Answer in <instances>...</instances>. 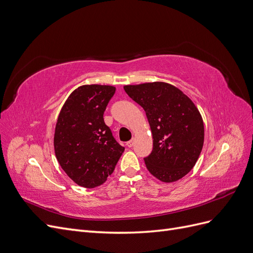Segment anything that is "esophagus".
<instances>
[{
  "mask_svg": "<svg viewBox=\"0 0 253 253\" xmlns=\"http://www.w3.org/2000/svg\"><path fill=\"white\" fill-rule=\"evenodd\" d=\"M134 143H135V139H132V140H129V141L126 142V145H127L128 148H132L133 145H134Z\"/></svg>",
  "mask_w": 253,
  "mask_h": 253,
  "instance_id": "34e87169",
  "label": "esophagus"
}]
</instances>
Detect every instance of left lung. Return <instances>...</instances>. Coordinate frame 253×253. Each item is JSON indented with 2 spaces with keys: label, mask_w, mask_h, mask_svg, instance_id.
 <instances>
[{
  "label": "left lung",
  "mask_w": 253,
  "mask_h": 253,
  "mask_svg": "<svg viewBox=\"0 0 253 253\" xmlns=\"http://www.w3.org/2000/svg\"><path fill=\"white\" fill-rule=\"evenodd\" d=\"M141 105L153 135V150L144 157L149 172L164 182L182 178L195 166L204 145V122L195 104L169 83L126 85Z\"/></svg>",
  "instance_id": "1"
}]
</instances>
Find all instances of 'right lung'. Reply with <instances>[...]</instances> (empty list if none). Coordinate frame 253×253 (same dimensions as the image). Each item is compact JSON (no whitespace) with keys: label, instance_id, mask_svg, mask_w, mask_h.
<instances>
[{"label":"right lung","instance_id":"right-lung-1","mask_svg":"<svg viewBox=\"0 0 253 253\" xmlns=\"http://www.w3.org/2000/svg\"><path fill=\"white\" fill-rule=\"evenodd\" d=\"M115 90L111 85H82L59 114L53 137L56 157L68 177L84 188L102 185L125 151L103 119Z\"/></svg>","mask_w":253,"mask_h":253}]
</instances>
